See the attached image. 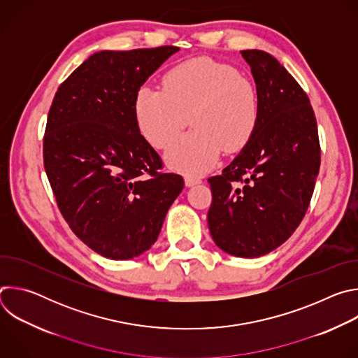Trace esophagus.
<instances>
[{"label": "esophagus", "mask_w": 358, "mask_h": 358, "mask_svg": "<svg viewBox=\"0 0 358 358\" xmlns=\"http://www.w3.org/2000/svg\"><path fill=\"white\" fill-rule=\"evenodd\" d=\"M202 180L198 178V177H192V176H187L185 177V185L187 187H192V185H196V184H201Z\"/></svg>", "instance_id": "1"}]
</instances>
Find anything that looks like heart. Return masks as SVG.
<instances>
[{
	"instance_id": "1",
	"label": "heart",
	"mask_w": 358,
	"mask_h": 358,
	"mask_svg": "<svg viewBox=\"0 0 358 358\" xmlns=\"http://www.w3.org/2000/svg\"><path fill=\"white\" fill-rule=\"evenodd\" d=\"M163 86H141L133 112L140 133L156 148L169 147L191 117L194 130L177 138L166 155L171 170L207 173L222 150L241 151L258 129V90L229 65L206 58L187 61L164 75Z\"/></svg>"
}]
</instances>
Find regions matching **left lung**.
<instances>
[{
    "label": "left lung",
    "instance_id": "obj_1",
    "mask_svg": "<svg viewBox=\"0 0 358 358\" xmlns=\"http://www.w3.org/2000/svg\"><path fill=\"white\" fill-rule=\"evenodd\" d=\"M257 85V131L221 176L210 177L208 227L217 246L259 258L286 242L301 222L320 169L310 100L268 52L241 50Z\"/></svg>",
    "mask_w": 358,
    "mask_h": 358
}]
</instances>
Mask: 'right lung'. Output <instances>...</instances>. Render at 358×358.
I'll return each mask as SVG.
<instances>
[{
  "label": "right lung",
  "instance_id": "right-lung-1",
  "mask_svg": "<svg viewBox=\"0 0 358 358\" xmlns=\"http://www.w3.org/2000/svg\"><path fill=\"white\" fill-rule=\"evenodd\" d=\"M177 50H100L59 86L49 109L43 166L59 211L108 259L148 250L184 188L181 176L159 171L162 159L133 112L136 92Z\"/></svg>",
  "mask_w": 358,
  "mask_h": 358
}]
</instances>
